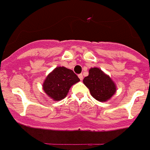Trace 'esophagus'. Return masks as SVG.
Segmentation results:
<instances>
[{"label":"esophagus","instance_id":"1","mask_svg":"<svg viewBox=\"0 0 150 150\" xmlns=\"http://www.w3.org/2000/svg\"><path fill=\"white\" fill-rule=\"evenodd\" d=\"M78 76H79V79H80V80H83V74H79V75H78Z\"/></svg>","mask_w":150,"mask_h":150}]
</instances>
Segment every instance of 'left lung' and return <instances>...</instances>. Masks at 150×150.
Returning <instances> with one entry per match:
<instances>
[{
  "instance_id": "1",
  "label": "left lung",
  "mask_w": 150,
  "mask_h": 150,
  "mask_svg": "<svg viewBox=\"0 0 150 150\" xmlns=\"http://www.w3.org/2000/svg\"><path fill=\"white\" fill-rule=\"evenodd\" d=\"M83 83L89 89L91 96L99 101L109 100L116 91V85L110 77L97 67L90 69Z\"/></svg>"
}]
</instances>
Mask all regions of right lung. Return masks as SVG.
Listing matches in <instances>:
<instances>
[{"mask_svg":"<svg viewBox=\"0 0 150 150\" xmlns=\"http://www.w3.org/2000/svg\"><path fill=\"white\" fill-rule=\"evenodd\" d=\"M79 79L74 71L64 67H59L49 74L43 85L46 95L55 100L64 98L68 91Z\"/></svg>","mask_w":150,"mask_h":150,"instance_id":"add662e5","label":"right lung"}]
</instances>
